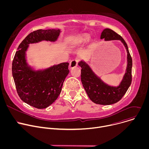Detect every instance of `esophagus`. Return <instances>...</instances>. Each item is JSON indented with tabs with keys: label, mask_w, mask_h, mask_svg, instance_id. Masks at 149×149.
I'll return each mask as SVG.
<instances>
[{
	"label": "esophagus",
	"mask_w": 149,
	"mask_h": 149,
	"mask_svg": "<svg viewBox=\"0 0 149 149\" xmlns=\"http://www.w3.org/2000/svg\"><path fill=\"white\" fill-rule=\"evenodd\" d=\"M78 62H79V60L78 59H72L71 62H70V68H74V67H75L77 66L78 63Z\"/></svg>",
	"instance_id": "1"
}]
</instances>
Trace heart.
I'll return each mask as SVG.
<instances>
[{"label":"heart","mask_w":149,"mask_h":149,"mask_svg":"<svg viewBox=\"0 0 149 149\" xmlns=\"http://www.w3.org/2000/svg\"><path fill=\"white\" fill-rule=\"evenodd\" d=\"M89 39H90V35L88 34L81 35L75 38L74 39H72L71 46L72 47H75L77 45H80L84 43V42L87 41Z\"/></svg>","instance_id":"1"}]
</instances>
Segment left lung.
Here are the masks:
<instances>
[{"label": "left lung", "instance_id": "1", "mask_svg": "<svg viewBox=\"0 0 149 149\" xmlns=\"http://www.w3.org/2000/svg\"><path fill=\"white\" fill-rule=\"evenodd\" d=\"M101 39L105 40H120L127 52V67L123 79L118 87H111L103 82L91 70L88 64L81 61L78 65L81 67V79L82 86L90 99L95 104L110 105L119 101L130 86L132 81V58L128 47L124 39L114 31L105 29L101 33Z\"/></svg>", "mask_w": 149, "mask_h": 149}]
</instances>
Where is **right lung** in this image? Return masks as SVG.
I'll use <instances>...</instances> for the list:
<instances>
[{
  "label": "right lung",
  "instance_id": "1",
  "mask_svg": "<svg viewBox=\"0 0 149 149\" xmlns=\"http://www.w3.org/2000/svg\"><path fill=\"white\" fill-rule=\"evenodd\" d=\"M59 33V29H38L30 33L19 45L12 62V75L18 95L23 101L38 109L48 107L57 99L70 71L69 63L35 71L28 66L25 52L29 44L44 40L55 41Z\"/></svg>",
  "mask_w": 149,
  "mask_h": 149
}]
</instances>
